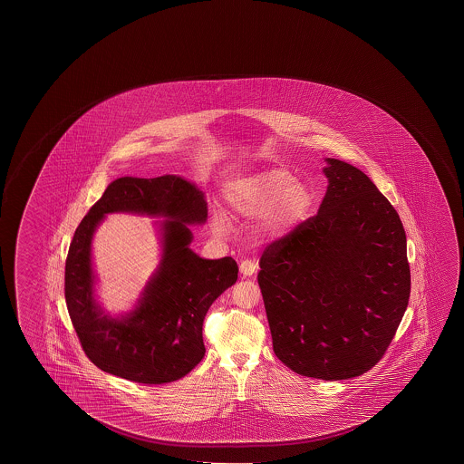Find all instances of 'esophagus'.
<instances>
[{"label": "esophagus", "instance_id": "obj_1", "mask_svg": "<svg viewBox=\"0 0 464 464\" xmlns=\"http://www.w3.org/2000/svg\"><path fill=\"white\" fill-rule=\"evenodd\" d=\"M239 270H241V274L244 276H251V275L256 274L257 272V264L251 260V258H244L243 262L239 264Z\"/></svg>", "mask_w": 464, "mask_h": 464}]
</instances>
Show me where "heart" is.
<instances>
[{
	"label": "heart",
	"mask_w": 464,
	"mask_h": 464,
	"mask_svg": "<svg viewBox=\"0 0 464 464\" xmlns=\"http://www.w3.org/2000/svg\"><path fill=\"white\" fill-rule=\"evenodd\" d=\"M227 200L233 212L260 218L262 229L283 233L304 217L312 202L311 189L285 168H268L229 184ZM213 228L227 233L225 215H213Z\"/></svg>",
	"instance_id": "heart-1"
}]
</instances>
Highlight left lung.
<instances>
[{"instance_id": "left-lung-1", "label": "left lung", "mask_w": 464, "mask_h": 464, "mask_svg": "<svg viewBox=\"0 0 464 464\" xmlns=\"http://www.w3.org/2000/svg\"><path fill=\"white\" fill-rule=\"evenodd\" d=\"M319 212L260 257L274 351L296 373L348 380L387 353L411 293L400 215L367 176L327 159Z\"/></svg>"}]
</instances>
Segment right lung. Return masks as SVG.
I'll use <instances>...</instances> for the list:
<instances>
[{
	"label": "right lung",
	"instance_id": "1",
	"mask_svg": "<svg viewBox=\"0 0 464 464\" xmlns=\"http://www.w3.org/2000/svg\"><path fill=\"white\" fill-rule=\"evenodd\" d=\"M111 211L169 218L164 257L137 309L122 320L103 316L92 299L91 236ZM207 220L202 190L179 176H124L108 186L77 227L64 270L69 317L87 357L102 371L139 383L181 379L206 354L202 325L208 307L237 280L235 258L207 260L189 249L188 223Z\"/></svg>",
	"mask_w": 464,
	"mask_h": 464
}]
</instances>
